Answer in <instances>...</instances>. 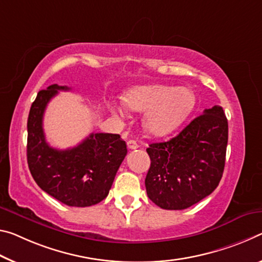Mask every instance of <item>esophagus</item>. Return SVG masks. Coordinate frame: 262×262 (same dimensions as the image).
<instances>
[{
    "mask_svg": "<svg viewBox=\"0 0 262 262\" xmlns=\"http://www.w3.org/2000/svg\"><path fill=\"white\" fill-rule=\"evenodd\" d=\"M127 147H128V149H132V150H134V149L139 148V144L136 143V141H134V140H128L127 141Z\"/></svg>",
    "mask_w": 262,
    "mask_h": 262,
    "instance_id": "obj_1",
    "label": "esophagus"
}]
</instances>
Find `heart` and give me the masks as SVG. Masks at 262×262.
Listing matches in <instances>:
<instances>
[{"instance_id":"1","label":"heart","mask_w":262,"mask_h":262,"mask_svg":"<svg viewBox=\"0 0 262 262\" xmlns=\"http://www.w3.org/2000/svg\"><path fill=\"white\" fill-rule=\"evenodd\" d=\"M128 110L147 112L144 128L154 136H165L176 130L196 106V95L190 89L169 85H143L123 95Z\"/></svg>"}]
</instances>
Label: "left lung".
Instances as JSON below:
<instances>
[{
    "mask_svg": "<svg viewBox=\"0 0 262 262\" xmlns=\"http://www.w3.org/2000/svg\"><path fill=\"white\" fill-rule=\"evenodd\" d=\"M228 123L221 106L205 110L167 142L151 143L146 189L165 210H184L212 193L225 167Z\"/></svg>",
    "mask_w": 262,
    "mask_h": 262,
    "instance_id": "1",
    "label": "left lung"
}]
</instances>
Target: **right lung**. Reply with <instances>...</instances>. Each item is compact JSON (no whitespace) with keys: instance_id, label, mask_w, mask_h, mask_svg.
<instances>
[{"instance_id":"add662e5","label":"right lung","mask_w":262,"mask_h":262,"mask_svg":"<svg viewBox=\"0 0 262 262\" xmlns=\"http://www.w3.org/2000/svg\"><path fill=\"white\" fill-rule=\"evenodd\" d=\"M68 86L53 84L41 90L28 118V165L39 188L65 205L85 207L105 199L127 155L119 134L92 133L78 146L59 150L50 147L43 130L49 101Z\"/></svg>"}]
</instances>
